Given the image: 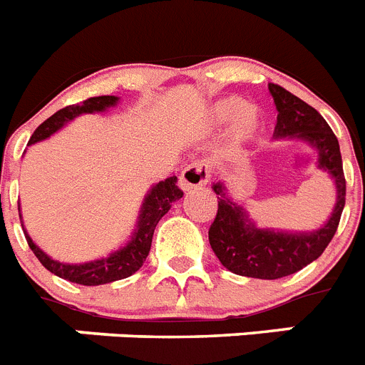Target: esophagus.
Returning <instances> with one entry per match:
<instances>
[{"label": "esophagus", "instance_id": "esophagus-1", "mask_svg": "<svg viewBox=\"0 0 365 365\" xmlns=\"http://www.w3.org/2000/svg\"><path fill=\"white\" fill-rule=\"evenodd\" d=\"M210 180V167L204 161H197L185 167L180 174V187L183 191H192V189L204 187Z\"/></svg>", "mask_w": 365, "mask_h": 365}]
</instances>
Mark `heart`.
<instances>
[{"instance_id":"1","label":"heart","mask_w":365,"mask_h":365,"mask_svg":"<svg viewBox=\"0 0 365 365\" xmlns=\"http://www.w3.org/2000/svg\"><path fill=\"white\" fill-rule=\"evenodd\" d=\"M235 114L238 116L235 117L234 128H232L234 135L237 139H247L256 130V120H258L256 113L250 107H245V103L241 100H237V98H226V100L217 102L213 106V109H211V116L219 122L228 120V118H232Z\"/></svg>"}]
</instances>
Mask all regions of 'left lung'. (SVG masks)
Instances as JSON below:
<instances>
[{"label":"left lung","instance_id":"obj_1","mask_svg":"<svg viewBox=\"0 0 365 365\" xmlns=\"http://www.w3.org/2000/svg\"><path fill=\"white\" fill-rule=\"evenodd\" d=\"M277 125L274 139H299L310 145L317 155V167L330 174L336 183V206L330 219L314 232H278L262 230L249 219L243 206L226 197L225 183L217 182L213 191L219 210L210 226V245L219 262L241 277L274 280L301 271L317 259L332 241L345 206V176L339 143L323 116L280 85L269 83Z\"/></svg>","mask_w":365,"mask_h":365}]
</instances>
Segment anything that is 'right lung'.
Masks as SVG:
<instances>
[{"label":"right lung","mask_w":365,"mask_h":365,"mask_svg":"<svg viewBox=\"0 0 365 365\" xmlns=\"http://www.w3.org/2000/svg\"><path fill=\"white\" fill-rule=\"evenodd\" d=\"M118 98L116 96H96L88 98L85 102L76 103V106H68L51 115L48 120L42 122L35 130V133L29 139V145H35L38 140L48 139L53 135L55 131H59L64 124H68L76 116L85 115V113H102L109 107L116 106ZM178 178L170 176L165 182L155 183L154 187L146 192L143 206L139 211V219H137V226L131 234V240L122 247V249L115 250L113 254L106 256V258L94 259V262L87 263H63L57 259L50 258L48 254L42 252L33 240L26 234L27 245L33 250L38 262L44 265L46 269L59 278L73 282V284H81V286H102V284H109V282L122 280V278L131 277L133 272L139 271L143 267V263L146 262V256L152 247V237H154V230L161 217L170 210L173 202L180 200L183 197V191L176 185ZM20 211V206H18Z\"/></svg>","instance_id":"right-lung-1"}]
</instances>
